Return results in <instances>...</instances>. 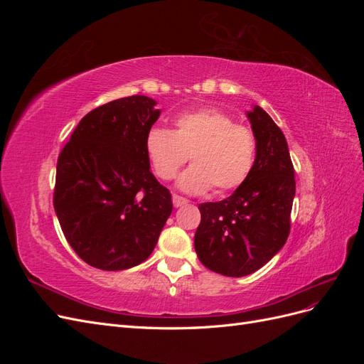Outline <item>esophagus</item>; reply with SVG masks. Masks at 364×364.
Here are the masks:
<instances>
[{"mask_svg": "<svg viewBox=\"0 0 364 364\" xmlns=\"http://www.w3.org/2000/svg\"><path fill=\"white\" fill-rule=\"evenodd\" d=\"M171 199H173V205H174V208H179V206H183V205L188 203V200H186L185 197L178 196V194H173V196H171Z\"/></svg>", "mask_w": 364, "mask_h": 364, "instance_id": "1", "label": "esophagus"}]
</instances>
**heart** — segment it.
I'll use <instances>...</instances> for the list:
<instances>
[{
  "instance_id": "b5f03b06",
  "label": "heart",
  "mask_w": 364,
  "mask_h": 364,
  "mask_svg": "<svg viewBox=\"0 0 364 364\" xmlns=\"http://www.w3.org/2000/svg\"><path fill=\"white\" fill-rule=\"evenodd\" d=\"M257 136L218 109L182 112L173 129L155 127L146 136V153L159 179L171 181L190 156L191 167L179 179L186 193L217 196L237 190L250 176L257 158Z\"/></svg>"
}]
</instances>
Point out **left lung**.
Returning <instances> with one entry per match:
<instances>
[{
    "label": "left lung",
    "mask_w": 364,
    "mask_h": 364,
    "mask_svg": "<svg viewBox=\"0 0 364 364\" xmlns=\"http://www.w3.org/2000/svg\"><path fill=\"white\" fill-rule=\"evenodd\" d=\"M257 136L247 181L220 202L200 203L194 247L200 262L225 277H246L269 262L290 234L294 168L282 130L255 106L247 114Z\"/></svg>",
    "instance_id": "obj_1"
}]
</instances>
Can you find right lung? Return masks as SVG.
I'll use <instances>...</instances> for the list:
<instances>
[{
	"label": "right lung",
	"instance_id": "obj_1",
	"mask_svg": "<svg viewBox=\"0 0 364 364\" xmlns=\"http://www.w3.org/2000/svg\"><path fill=\"white\" fill-rule=\"evenodd\" d=\"M156 102L130 95L86 114L58 158L53 205L86 264L124 270L146 261L171 214V194L150 171L146 136Z\"/></svg>",
	"mask_w": 364,
	"mask_h": 364
}]
</instances>
